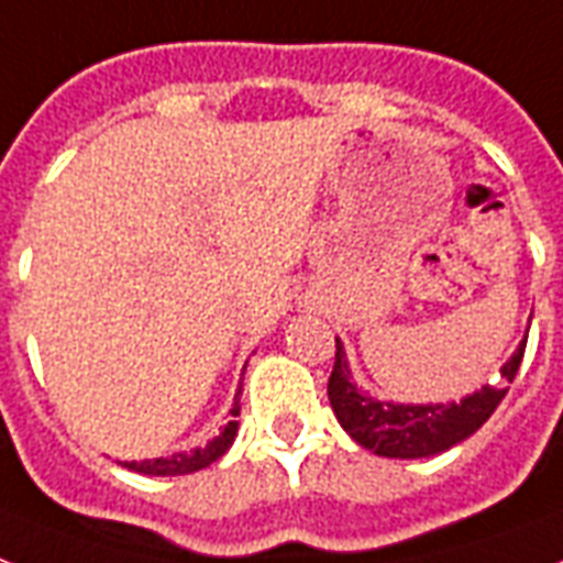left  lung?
Returning a JSON list of instances; mask_svg holds the SVG:
<instances>
[{"label":"left lung","instance_id":"obj_1","mask_svg":"<svg viewBox=\"0 0 563 563\" xmlns=\"http://www.w3.org/2000/svg\"><path fill=\"white\" fill-rule=\"evenodd\" d=\"M529 339V336H526ZM526 339L514 357L501 366V384H487L478 393L452 401V405H393L377 401L363 393L351 380L349 357L336 339V363L328 380V398L339 424L349 431L354 443L380 457H431V454L449 452L452 445L463 443L493 416L499 401L508 393V384L517 375V368L526 354Z\"/></svg>","mask_w":563,"mask_h":563}]
</instances>
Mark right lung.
I'll return each instance as SVG.
<instances>
[{
	"label": "right lung",
	"mask_w": 563,
	"mask_h": 563,
	"mask_svg": "<svg viewBox=\"0 0 563 563\" xmlns=\"http://www.w3.org/2000/svg\"><path fill=\"white\" fill-rule=\"evenodd\" d=\"M239 396H242V389L235 393V401H233V410L230 413L239 416ZM235 434H239V422H227L224 431L209 440L203 449H195V452H177L170 454V457H156V461H126L123 466L132 472H144V475H188V472H197V470H206L209 463H214L218 457H224L227 449L233 445Z\"/></svg>",
	"instance_id": "add662e5"
}]
</instances>
